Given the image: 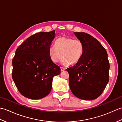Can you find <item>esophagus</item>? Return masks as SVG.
<instances>
[{
    "mask_svg": "<svg viewBox=\"0 0 122 122\" xmlns=\"http://www.w3.org/2000/svg\"><path fill=\"white\" fill-rule=\"evenodd\" d=\"M60 69H61V71H64L66 70V68H63V67H61Z\"/></svg>",
    "mask_w": 122,
    "mask_h": 122,
    "instance_id": "1",
    "label": "esophagus"
}]
</instances>
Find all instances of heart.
Listing matches in <instances>:
<instances>
[{"label": "heart", "instance_id": "obj_1", "mask_svg": "<svg viewBox=\"0 0 122 122\" xmlns=\"http://www.w3.org/2000/svg\"><path fill=\"white\" fill-rule=\"evenodd\" d=\"M84 52V45L78 39L66 37L58 38L56 45H51L49 49V55L54 63L62 58L61 63L64 66L76 64L81 59Z\"/></svg>", "mask_w": 122, "mask_h": 122}]
</instances>
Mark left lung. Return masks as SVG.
<instances>
[{"label":"left lung","instance_id":"1","mask_svg":"<svg viewBox=\"0 0 122 122\" xmlns=\"http://www.w3.org/2000/svg\"><path fill=\"white\" fill-rule=\"evenodd\" d=\"M74 34L84 45V52L76 64L66 69L72 93L84 100L96 99L109 81L110 64L105 49L97 39L85 32Z\"/></svg>","mask_w":122,"mask_h":122}]
</instances>
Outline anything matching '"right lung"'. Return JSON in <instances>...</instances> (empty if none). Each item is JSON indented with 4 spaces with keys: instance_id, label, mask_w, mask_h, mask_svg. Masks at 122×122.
I'll use <instances>...</instances> for the list:
<instances>
[{
    "instance_id": "right-lung-1",
    "label": "right lung",
    "mask_w": 122,
    "mask_h": 122,
    "mask_svg": "<svg viewBox=\"0 0 122 122\" xmlns=\"http://www.w3.org/2000/svg\"><path fill=\"white\" fill-rule=\"evenodd\" d=\"M55 30L30 36L17 49L12 59V79L19 92L30 99L46 97L52 89L53 77L61 73L49 56V49Z\"/></svg>"
}]
</instances>
